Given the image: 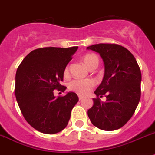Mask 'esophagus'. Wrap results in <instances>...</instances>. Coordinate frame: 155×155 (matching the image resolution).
I'll return each mask as SVG.
<instances>
[{
	"mask_svg": "<svg viewBox=\"0 0 155 155\" xmlns=\"http://www.w3.org/2000/svg\"><path fill=\"white\" fill-rule=\"evenodd\" d=\"M78 97H79V100H82L83 98H84V97H83V96H81V95H78Z\"/></svg>",
	"mask_w": 155,
	"mask_h": 155,
	"instance_id": "obj_1",
	"label": "esophagus"
}]
</instances>
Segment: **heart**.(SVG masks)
<instances>
[{
	"instance_id": "b5f03b06",
	"label": "heart",
	"mask_w": 155,
	"mask_h": 155,
	"mask_svg": "<svg viewBox=\"0 0 155 155\" xmlns=\"http://www.w3.org/2000/svg\"><path fill=\"white\" fill-rule=\"evenodd\" d=\"M83 61L85 65L89 69H90L93 65H98L99 58L95 54L88 53L83 57ZM68 73H69V68L67 66L64 70V74L66 76ZM94 86L95 82L93 79H74L69 83V89L71 91L76 92L78 94L85 95L89 93Z\"/></svg>"
}]
</instances>
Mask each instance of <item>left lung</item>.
<instances>
[{"mask_svg": "<svg viewBox=\"0 0 155 155\" xmlns=\"http://www.w3.org/2000/svg\"><path fill=\"white\" fill-rule=\"evenodd\" d=\"M98 52L104 63V76L94 93L93 106L87 114L95 127L115 130L127 124L140 99L141 72L131 52L116 44H97L87 47ZM105 95L102 102L99 97Z\"/></svg>", "mask_w": 155, "mask_h": 155, "instance_id": "8db88e82", "label": "left lung"}]
</instances>
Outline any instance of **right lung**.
Returning a JSON list of instances; mask_svg holds the SVG:
<instances>
[{
	"label": "right lung",
	"mask_w": 155,
	"mask_h": 155,
	"mask_svg": "<svg viewBox=\"0 0 155 155\" xmlns=\"http://www.w3.org/2000/svg\"><path fill=\"white\" fill-rule=\"evenodd\" d=\"M77 49V46L37 48L24 58L17 69V102L26 121L39 132L54 134L62 131L79 101L73 92L58 97L53 92L66 89L60 83L66 65Z\"/></svg>",
	"instance_id": "obj_1"
}]
</instances>
